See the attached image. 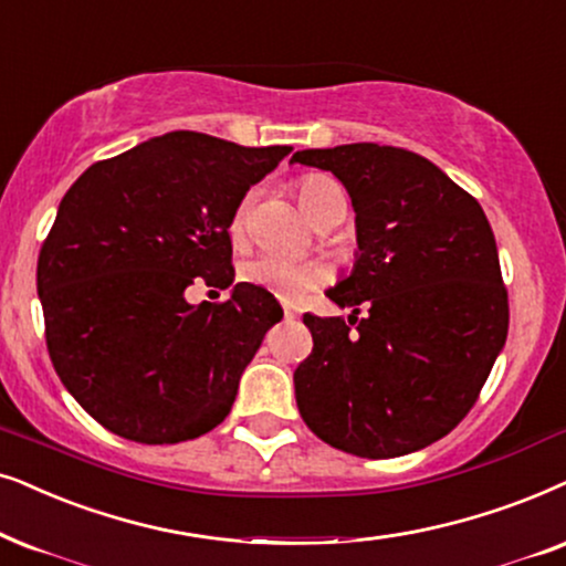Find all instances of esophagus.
<instances>
[{
	"mask_svg": "<svg viewBox=\"0 0 566 566\" xmlns=\"http://www.w3.org/2000/svg\"><path fill=\"white\" fill-rule=\"evenodd\" d=\"M283 314H285V319L298 317V306H293L291 301H283Z\"/></svg>",
	"mask_w": 566,
	"mask_h": 566,
	"instance_id": "1",
	"label": "esophagus"
}]
</instances>
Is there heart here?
<instances>
[{
	"label": "heart",
	"instance_id": "b5f03b06",
	"mask_svg": "<svg viewBox=\"0 0 566 566\" xmlns=\"http://www.w3.org/2000/svg\"><path fill=\"white\" fill-rule=\"evenodd\" d=\"M296 195H298L301 208H304L310 220L317 218L329 202L346 200L343 187L327 174L304 176V179L298 181ZM252 202H254V192H249L244 195V200L237 205V210H233V218H231L233 237H241V233H244ZM241 277H244L247 283L256 285V289L275 293L277 298L301 301L327 281L329 270L317 260H291V256H281V254H260L241 268Z\"/></svg>",
	"mask_w": 566,
	"mask_h": 566
}]
</instances>
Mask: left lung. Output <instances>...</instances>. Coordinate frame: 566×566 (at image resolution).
<instances>
[{"label": "left lung", "instance_id": "left-lung-1", "mask_svg": "<svg viewBox=\"0 0 566 566\" xmlns=\"http://www.w3.org/2000/svg\"><path fill=\"white\" fill-rule=\"evenodd\" d=\"M333 171L356 212V262L304 314L314 348L293 371L296 406L322 442L381 460L423 450L473 408L510 327L486 212L431 160L377 143L293 153ZM367 304V317H355Z\"/></svg>", "mask_w": 566, "mask_h": 566}]
</instances>
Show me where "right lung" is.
<instances>
[{
	"label": "right lung",
	"instance_id": "obj_1",
	"mask_svg": "<svg viewBox=\"0 0 566 566\" xmlns=\"http://www.w3.org/2000/svg\"><path fill=\"white\" fill-rule=\"evenodd\" d=\"M289 153L179 129L98 160L62 197L39 254L46 346L101 427L176 444L231 413L283 310L252 283L223 304L195 306L185 291L195 277L233 283V210Z\"/></svg>",
	"mask_w": 566,
	"mask_h": 566
}]
</instances>
